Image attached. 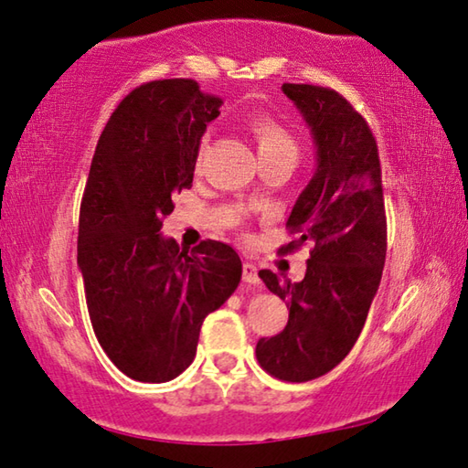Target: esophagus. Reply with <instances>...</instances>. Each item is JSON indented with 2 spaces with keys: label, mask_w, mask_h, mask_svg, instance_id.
Masks as SVG:
<instances>
[{
  "label": "esophagus",
  "mask_w": 468,
  "mask_h": 468,
  "mask_svg": "<svg viewBox=\"0 0 468 468\" xmlns=\"http://www.w3.org/2000/svg\"><path fill=\"white\" fill-rule=\"evenodd\" d=\"M243 281H246L248 285L261 283V277H258V269L251 262H243Z\"/></svg>",
  "instance_id": "1"
}]
</instances>
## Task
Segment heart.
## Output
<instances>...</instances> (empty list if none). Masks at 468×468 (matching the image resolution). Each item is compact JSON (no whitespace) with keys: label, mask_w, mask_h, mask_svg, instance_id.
<instances>
[{"label":"heart","mask_w":468,"mask_h":468,"mask_svg":"<svg viewBox=\"0 0 468 468\" xmlns=\"http://www.w3.org/2000/svg\"><path fill=\"white\" fill-rule=\"evenodd\" d=\"M250 131L256 139L258 154H293L295 155V141L283 124L274 121L266 114H256L250 118Z\"/></svg>","instance_id":"obj_1"}]
</instances>
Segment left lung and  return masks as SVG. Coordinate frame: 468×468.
<instances>
[{"instance_id":"left-lung-1","label":"left lung","mask_w":468,"mask_h":468,"mask_svg":"<svg viewBox=\"0 0 468 468\" xmlns=\"http://www.w3.org/2000/svg\"><path fill=\"white\" fill-rule=\"evenodd\" d=\"M283 93L310 127L316 168L287 227L300 233L285 250L313 241L300 283L261 271L287 302L289 321L256 344V358L281 381L302 383L335 368L358 339L381 283L388 251L381 165L377 141L352 103L318 85L285 83Z\"/></svg>"}]
</instances>
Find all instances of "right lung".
Here are the masks:
<instances>
[{
    "instance_id": "right-lung-1",
    "label": "right lung",
    "mask_w": 468,
    "mask_h": 468,
    "mask_svg": "<svg viewBox=\"0 0 468 468\" xmlns=\"http://www.w3.org/2000/svg\"><path fill=\"white\" fill-rule=\"evenodd\" d=\"M220 98L191 79L152 80L124 98L95 147L79 217L77 262L95 337L118 370L165 383L196 358L204 318L241 281L222 241L181 250L160 233L189 189Z\"/></svg>"
}]
</instances>
